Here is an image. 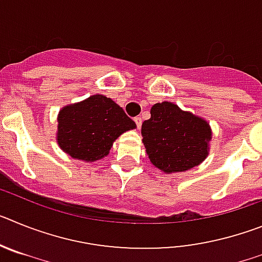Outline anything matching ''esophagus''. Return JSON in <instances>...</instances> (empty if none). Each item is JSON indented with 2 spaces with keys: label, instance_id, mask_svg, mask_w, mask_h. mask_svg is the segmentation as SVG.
Returning a JSON list of instances; mask_svg holds the SVG:
<instances>
[{
  "label": "esophagus",
  "instance_id": "esophagus-1",
  "mask_svg": "<svg viewBox=\"0 0 262 262\" xmlns=\"http://www.w3.org/2000/svg\"><path fill=\"white\" fill-rule=\"evenodd\" d=\"M135 123H136V127H138L139 129H140V127H142V118L140 117H135Z\"/></svg>",
  "mask_w": 262,
  "mask_h": 262
}]
</instances>
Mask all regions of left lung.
Listing matches in <instances>:
<instances>
[{"mask_svg":"<svg viewBox=\"0 0 262 262\" xmlns=\"http://www.w3.org/2000/svg\"><path fill=\"white\" fill-rule=\"evenodd\" d=\"M143 143L151 163L166 173L185 172L207 156L209 123L172 102L156 103L142 124Z\"/></svg>","mask_w":262,"mask_h":262,"instance_id":"obj_1","label":"left lung"}]
</instances>
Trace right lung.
I'll use <instances>...</instances> for the list:
<instances>
[{
	"label": "right lung",
	"instance_id": "obj_1",
	"mask_svg": "<svg viewBox=\"0 0 262 262\" xmlns=\"http://www.w3.org/2000/svg\"><path fill=\"white\" fill-rule=\"evenodd\" d=\"M57 142L73 159L96 161L108 154L119 135L136 124L113 99L97 94L60 111Z\"/></svg>",
	"mask_w": 262,
	"mask_h": 262
}]
</instances>
